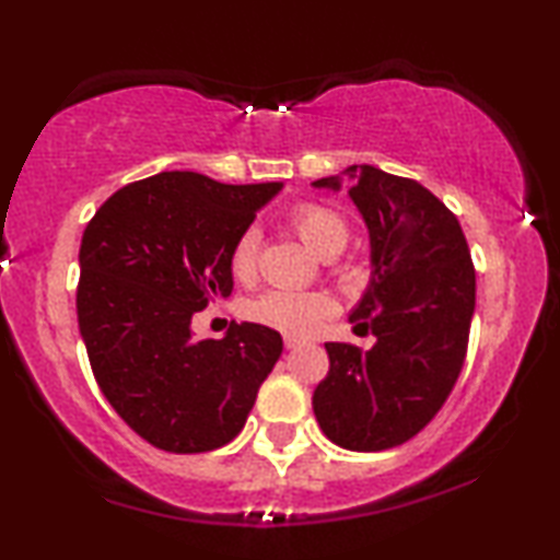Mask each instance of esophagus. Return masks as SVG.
Returning a JSON list of instances; mask_svg holds the SVG:
<instances>
[{
    "label": "esophagus",
    "instance_id": "34e87169",
    "mask_svg": "<svg viewBox=\"0 0 560 560\" xmlns=\"http://www.w3.org/2000/svg\"><path fill=\"white\" fill-rule=\"evenodd\" d=\"M301 347V339H295V336H285V349H295Z\"/></svg>",
    "mask_w": 560,
    "mask_h": 560
}]
</instances>
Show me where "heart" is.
Segmentation results:
<instances>
[{
	"label": "heart",
	"instance_id": "obj_1",
	"mask_svg": "<svg viewBox=\"0 0 560 560\" xmlns=\"http://www.w3.org/2000/svg\"><path fill=\"white\" fill-rule=\"evenodd\" d=\"M290 226L298 236L308 244L318 255H331L341 252L349 240V226L339 213L320 203H298L290 211ZM257 252H259V232L255 226L244 229L236 236L232 252H229V267L232 275L240 280H249L257 270ZM336 308L334 298L316 290H290L275 288L255 298L247 305V316L257 324L278 328L282 334L305 336L313 334Z\"/></svg>",
	"mask_w": 560,
	"mask_h": 560
}]
</instances>
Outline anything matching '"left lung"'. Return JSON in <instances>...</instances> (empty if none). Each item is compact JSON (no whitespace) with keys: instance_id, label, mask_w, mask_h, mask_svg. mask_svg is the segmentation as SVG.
<instances>
[{"instance_id":"obj_1","label":"left lung","mask_w":560,"mask_h":560,"mask_svg":"<svg viewBox=\"0 0 560 560\" xmlns=\"http://www.w3.org/2000/svg\"><path fill=\"white\" fill-rule=\"evenodd\" d=\"M349 198L370 229L372 278L349 320L377 343H326L313 393L320 431L349 451H385L431 423L464 366L477 303L462 224L431 190L374 165H349ZM341 175L313 183L341 188Z\"/></svg>"}]
</instances>
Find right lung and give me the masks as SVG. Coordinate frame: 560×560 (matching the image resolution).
<instances>
[{
    "label": "right lung",
    "mask_w": 560,
    "mask_h": 560,
    "mask_svg": "<svg viewBox=\"0 0 560 560\" xmlns=\"http://www.w3.org/2000/svg\"><path fill=\"white\" fill-rule=\"evenodd\" d=\"M282 183L229 186L173 171L106 198L81 240V339L106 400L152 446L201 454L247 423L282 336L232 324L194 339L190 318L234 288L229 252Z\"/></svg>",
    "instance_id": "right-lung-1"
}]
</instances>
